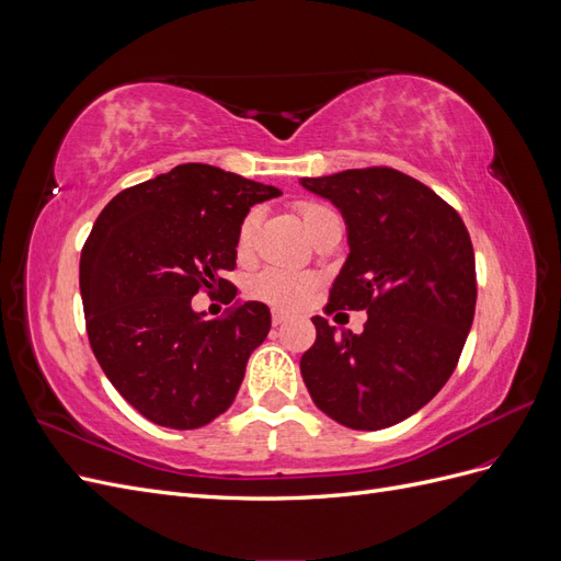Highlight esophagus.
<instances>
[{
    "label": "esophagus",
    "instance_id": "1",
    "mask_svg": "<svg viewBox=\"0 0 561 561\" xmlns=\"http://www.w3.org/2000/svg\"><path fill=\"white\" fill-rule=\"evenodd\" d=\"M271 320H274V325H283V322L287 320V313L280 309H274L271 311Z\"/></svg>",
    "mask_w": 561,
    "mask_h": 561
}]
</instances>
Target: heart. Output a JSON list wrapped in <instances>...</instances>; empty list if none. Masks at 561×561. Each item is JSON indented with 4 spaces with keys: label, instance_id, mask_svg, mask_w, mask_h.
<instances>
[{
    "label": "heart",
    "instance_id": "1",
    "mask_svg": "<svg viewBox=\"0 0 561 561\" xmlns=\"http://www.w3.org/2000/svg\"><path fill=\"white\" fill-rule=\"evenodd\" d=\"M297 210L304 222V229H309L322 215L332 213L330 208L320 206V203H299ZM257 222H260V213L250 210L239 227V236H236V248H239V252L250 250L254 231H257ZM311 290H313V278L309 274H301V271H290V268H266L252 283L254 295L280 309L299 307V304L307 301Z\"/></svg>",
    "mask_w": 561,
    "mask_h": 561
}]
</instances>
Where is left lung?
Segmentation results:
<instances>
[{
	"instance_id": "left-lung-1",
	"label": "left lung",
	"mask_w": 561,
	"mask_h": 561,
	"mask_svg": "<svg viewBox=\"0 0 561 561\" xmlns=\"http://www.w3.org/2000/svg\"><path fill=\"white\" fill-rule=\"evenodd\" d=\"M346 222L348 257L328 313L363 311V334L313 316L316 344L301 377L320 412L353 431L396 426L447 383L468 339L478 285L458 213L426 184L393 168L301 178Z\"/></svg>"
}]
</instances>
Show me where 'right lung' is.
<instances>
[{
    "instance_id": "obj_1",
    "label": "right lung",
    "mask_w": 561,
    "mask_h": 561,
    "mask_svg": "<svg viewBox=\"0 0 561 561\" xmlns=\"http://www.w3.org/2000/svg\"><path fill=\"white\" fill-rule=\"evenodd\" d=\"M276 196L271 184L182 163L98 215L79 262L89 342L112 386L157 426L201 428L239 393L271 330L268 307L245 301L208 320L192 297L231 290L222 274L236 266L239 227L254 203Z\"/></svg>"
}]
</instances>
